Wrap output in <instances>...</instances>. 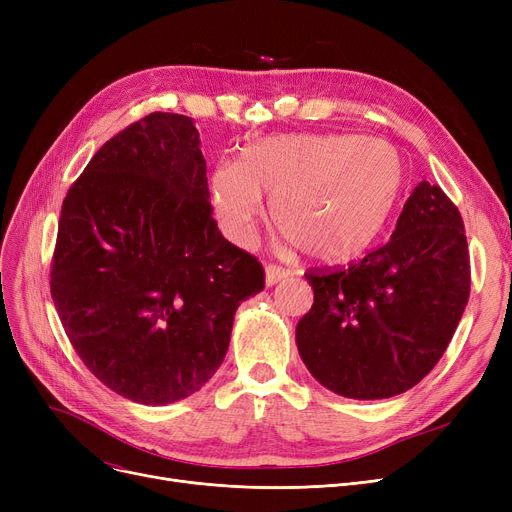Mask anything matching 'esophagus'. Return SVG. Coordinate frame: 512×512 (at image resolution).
I'll list each match as a JSON object with an SVG mask.
<instances>
[{
  "mask_svg": "<svg viewBox=\"0 0 512 512\" xmlns=\"http://www.w3.org/2000/svg\"><path fill=\"white\" fill-rule=\"evenodd\" d=\"M288 276H290V270H286V267H282V265H276V263L265 265V284L267 286H274Z\"/></svg>",
  "mask_w": 512,
  "mask_h": 512,
  "instance_id": "obj_1",
  "label": "esophagus"
}]
</instances>
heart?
I'll list each match as a JSON object with an SVG mask.
<instances>
[{
	"label": "heart",
	"mask_w": 512,
	"mask_h": 512,
	"mask_svg": "<svg viewBox=\"0 0 512 512\" xmlns=\"http://www.w3.org/2000/svg\"><path fill=\"white\" fill-rule=\"evenodd\" d=\"M402 159L380 139L353 134H278L222 161L211 199L224 232L251 245L272 195L276 228L313 259L361 253L384 230L402 191Z\"/></svg>",
	"instance_id": "obj_1"
}]
</instances>
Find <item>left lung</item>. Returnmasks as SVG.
<instances>
[{
  "label": "left lung",
  "mask_w": 512,
  "mask_h": 512,
  "mask_svg": "<svg viewBox=\"0 0 512 512\" xmlns=\"http://www.w3.org/2000/svg\"><path fill=\"white\" fill-rule=\"evenodd\" d=\"M305 278L313 305L297 346L313 378L359 400L402 394L442 359L469 301L463 218L423 180L386 245L346 267H311Z\"/></svg>",
  "instance_id": "obj_1"
}]
</instances>
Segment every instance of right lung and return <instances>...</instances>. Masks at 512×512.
Wrapping results in <instances>:
<instances>
[{"label": "right lung", "mask_w": 512, "mask_h": 512, "mask_svg": "<svg viewBox=\"0 0 512 512\" xmlns=\"http://www.w3.org/2000/svg\"><path fill=\"white\" fill-rule=\"evenodd\" d=\"M205 172L193 120L153 112L93 155L62 205L51 299L80 361L141 405L197 392L265 286L213 220Z\"/></svg>", "instance_id": "obj_1"}]
</instances>
